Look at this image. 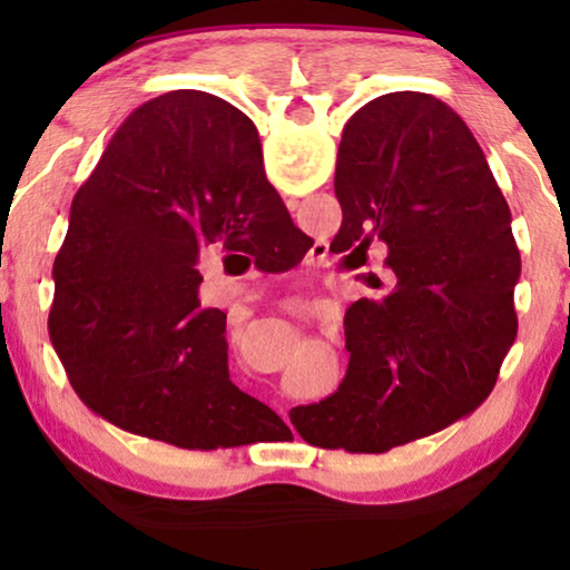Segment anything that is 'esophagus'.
Returning a JSON list of instances; mask_svg holds the SVG:
<instances>
[{"label": "esophagus", "instance_id": "34e87169", "mask_svg": "<svg viewBox=\"0 0 570 570\" xmlns=\"http://www.w3.org/2000/svg\"><path fill=\"white\" fill-rule=\"evenodd\" d=\"M307 318L316 324V330L322 332V335H335V332H337V322L330 316V313L322 311V307H316V305L307 307Z\"/></svg>", "mask_w": 570, "mask_h": 570}]
</instances>
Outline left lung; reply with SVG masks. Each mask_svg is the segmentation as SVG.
<instances>
[{"instance_id": "1", "label": "left lung", "mask_w": 570, "mask_h": 570, "mask_svg": "<svg viewBox=\"0 0 570 570\" xmlns=\"http://www.w3.org/2000/svg\"><path fill=\"white\" fill-rule=\"evenodd\" d=\"M423 120L399 94L345 122L332 252L377 299L345 313L348 453H389L469 417L517 335L520 252L485 155L440 107Z\"/></svg>"}]
</instances>
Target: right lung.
<instances>
[{
	"label": "right lung",
	"instance_id": "obj_1",
	"mask_svg": "<svg viewBox=\"0 0 570 570\" xmlns=\"http://www.w3.org/2000/svg\"><path fill=\"white\" fill-rule=\"evenodd\" d=\"M257 179L263 144L244 112L160 96L117 128L71 200L53 265L71 375L98 415L166 458L248 444L267 412L233 383L227 316L198 299L200 267L246 240Z\"/></svg>",
	"mask_w": 570,
	"mask_h": 570
}]
</instances>
